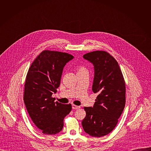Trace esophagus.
I'll return each instance as SVG.
<instances>
[{
    "mask_svg": "<svg viewBox=\"0 0 151 151\" xmlns=\"http://www.w3.org/2000/svg\"><path fill=\"white\" fill-rule=\"evenodd\" d=\"M80 106H76V105H75V104H72V109H74V110H76V109H78L80 108Z\"/></svg>",
    "mask_w": 151,
    "mask_h": 151,
    "instance_id": "esophagus-1",
    "label": "esophagus"
}]
</instances>
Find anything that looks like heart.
I'll return each instance as SVG.
<instances>
[{
    "mask_svg": "<svg viewBox=\"0 0 151 151\" xmlns=\"http://www.w3.org/2000/svg\"><path fill=\"white\" fill-rule=\"evenodd\" d=\"M87 70V69H86V68L84 66H82V65H78L76 66V70H77L78 72L83 71V70Z\"/></svg>",
    "mask_w": 151,
    "mask_h": 151,
    "instance_id": "heart-1",
    "label": "heart"
}]
</instances>
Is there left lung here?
<instances>
[{
  "label": "left lung",
  "instance_id": "1",
  "mask_svg": "<svg viewBox=\"0 0 151 151\" xmlns=\"http://www.w3.org/2000/svg\"><path fill=\"white\" fill-rule=\"evenodd\" d=\"M83 57L94 66L92 90L98 93L93 107H84L86 116L82 121L85 133L100 137L116 127L125 105V82L115 58L104 51H95Z\"/></svg>",
  "mask_w": 151,
  "mask_h": 151
}]
</instances>
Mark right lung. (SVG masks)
Returning <instances> with one entry per match:
<instances>
[{"label": "right lung", "instance_id": "obj_1", "mask_svg": "<svg viewBox=\"0 0 151 151\" xmlns=\"http://www.w3.org/2000/svg\"><path fill=\"white\" fill-rule=\"evenodd\" d=\"M73 57L66 52L46 50L35 59L28 70L24 101L33 123L44 134L61 132L64 118L72 110L70 103L55 102L52 94L60 86L64 66Z\"/></svg>", "mask_w": 151, "mask_h": 151}]
</instances>
